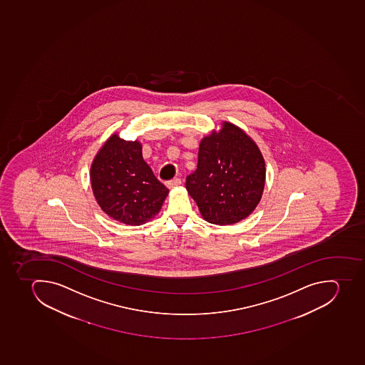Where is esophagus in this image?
Returning a JSON list of instances; mask_svg holds the SVG:
<instances>
[{
	"mask_svg": "<svg viewBox=\"0 0 365 365\" xmlns=\"http://www.w3.org/2000/svg\"><path fill=\"white\" fill-rule=\"evenodd\" d=\"M181 184V180L179 178L172 179V180L168 181L166 182V186L169 187V188H173V187L179 186Z\"/></svg>",
	"mask_w": 365,
	"mask_h": 365,
	"instance_id": "obj_1",
	"label": "esophagus"
}]
</instances>
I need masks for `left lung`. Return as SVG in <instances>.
Masks as SVG:
<instances>
[{
    "label": "left lung",
    "instance_id": "left-lung-1",
    "mask_svg": "<svg viewBox=\"0 0 365 365\" xmlns=\"http://www.w3.org/2000/svg\"><path fill=\"white\" fill-rule=\"evenodd\" d=\"M266 168L257 144L242 129L224 123L203 138L197 168L186 177L188 190L205 221L218 225L247 217L260 202Z\"/></svg>",
    "mask_w": 365,
    "mask_h": 365
}]
</instances>
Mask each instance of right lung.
Masks as SVG:
<instances>
[{"label":"right lung","mask_w":365,"mask_h":365,"mask_svg":"<svg viewBox=\"0 0 365 365\" xmlns=\"http://www.w3.org/2000/svg\"><path fill=\"white\" fill-rule=\"evenodd\" d=\"M92 190L103 212L115 221L141 225L158 214L169 190L153 175L138 141L112 135L92 163Z\"/></svg>","instance_id":"1"}]
</instances>
